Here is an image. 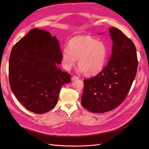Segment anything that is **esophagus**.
I'll list each match as a JSON object with an SVG mask.
<instances>
[{
	"instance_id": "obj_1",
	"label": "esophagus",
	"mask_w": 149,
	"mask_h": 149,
	"mask_svg": "<svg viewBox=\"0 0 149 149\" xmlns=\"http://www.w3.org/2000/svg\"><path fill=\"white\" fill-rule=\"evenodd\" d=\"M78 79H79V78L78 77H76V76H73L72 78H71V80L72 81H75V80H77Z\"/></svg>"
}]
</instances>
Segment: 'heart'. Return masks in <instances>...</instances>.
Masks as SVG:
<instances>
[{
	"label": "heart",
	"mask_w": 149,
	"mask_h": 149,
	"mask_svg": "<svg viewBox=\"0 0 149 149\" xmlns=\"http://www.w3.org/2000/svg\"><path fill=\"white\" fill-rule=\"evenodd\" d=\"M61 53V64L69 70L78 61L80 70L87 75L98 74L104 68L108 56L106 45L89 36L73 37Z\"/></svg>",
	"instance_id": "1"
}]
</instances>
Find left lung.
Masks as SVG:
<instances>
[{
    "instance_id": "1",
    "label": "left lung",
    "mask_w": 149,
    "mask_h": 149,
    "mask_svg": "<svg viewBox=\"0 0 149 149\" xmlns=\"http://www.w3.org/2000/svg\"><path fill=\"white\" fill-rule=\"evenodd\" d=\"M109 32L113 45L107 66L96 76L84 80L81 104L93 113H103L118 107L126 98L137 71L134 43L118 29L111 27Z\"/></svg>"
}]
</instances>
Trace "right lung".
Instances as JSON below:
<instances>
[{
    "mask_svg": "<svg viewBox=\"0 0 149 149\" xmlns=\"http://www.w3.org/2000/svg\"><path fill=\"white\" fill-rule=\"evenodd\" d=\"M59 42L46 30L34 28L15 44L9 60L12 92L29 111L44 113L56 105L62 86L70 82L61 71Z\"/></svg>",
    "mask_w": 149,
    "mask_h": 149,
    "instance_id": "right-lung-1",
    "label": "right lung"
}]
</instances>
